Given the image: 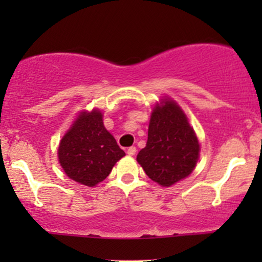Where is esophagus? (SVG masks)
<instances>
[{
    "label": "esophagus",
    "mask_w": 262,
    "mask_h": 262,
    "mask_svg": "<svg viewBox=\"0 0 262 262\" xmlns=\"http://www.w3.org/2000/svg\"><path fill=\"white\" fill-rule=\"evenodd\" d=\"M135 152H137V148H135V146H130V148H128V150H127V154L130 156L135 155Z\"/></svg>",
    "instance_id": "obj_1"
}]
</instances>
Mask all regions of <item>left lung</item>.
<instances>
[{
	"mask_svg": "<svg viewBox=\"0 0 262 262\" xmlns=\"http://www.w3.org/2000/svg\"><path fill=\"white\" fill-rule=\"evenodd\" d=\"M200 143L175 101L165 98L152 108L146 146L137 156L145 173L164 187L175 185L196 167Z\"/></svg>",
	"mask_w": 262,
	"mask_h": 262,
	"instance_id": "1",
	"label": "left lung"
}]
</instances>
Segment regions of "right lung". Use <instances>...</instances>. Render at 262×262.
I'll return each instance as SVG.
<instances>
[{"instance_id": "add662e5", "label": "right lung", "mask_w": 262, "mask_h": 262, "mask_svg": "<svg viewBox=\"0 0 262 262\" xmlns=\"http://www.w3.org/2000/svg\"><path fill=\"white\" fill-rule=\"evenodd\" d=\"M124 155L113 135L104 128L98 110L81 112L58 149L60 165L66 175L90 187L103 181Z\"/></svg>"}]
</instances>
